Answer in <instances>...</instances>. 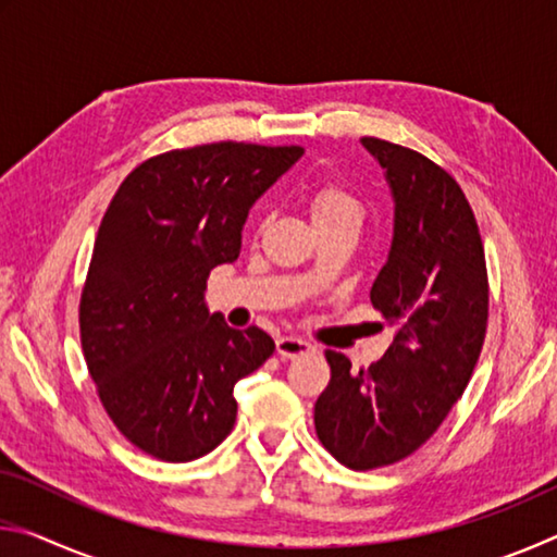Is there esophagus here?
Here are the masks:
<instances>
[{"label": "esophagus", "instance_id": "34e87169", "mask_svg": "<svg viewBox=\"0 0 557 557\" xmlns=\"http://www.w3.org/2000/svg\"><path fill=\"white\" fill-rule=\"evenodd\" d=\"M312 351H314V346L305 342V338H297V336H280L277 338V354L282 358H299V356H307Z\"/></svg>", "mask_w": 557, "mask_h": 557}]
</instances>
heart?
I'll return each instance as SVG.
<instances>
[{
  "mask_svg": "<svg viewBox=\"0 0 557 557\" xmlns=\"http://www.w3.org/2000/svg\"><path fill=\"white\" fill-rule=\"evenodd\" d=\"M363 209L351 194L342 188H322L312 199V221L314 225L322 223H361Z\"/></svg>",
  "mask_w": 557,
  "mask_h": 557,
  "instance_id": "obj_1",
  "label": "heart"
}]
</instances>
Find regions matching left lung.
Returning a JSON list of instances; mask_svg holds the SVG:
<instances>
[{
  "instance_id": "obj_1",
  "label": "left lung",
  "mask_w": 557,
  "mask_h": 557,
  "mask_svg": "<svg viewBox=\"0 0 557 557\" xmlns=\"http://www.w3.org/2000/svg\"><path fill=\"white\" fill-rule=\"evenodd\" d=\"M393 196V240L371 305L395 326L379 363L351 371L326 351L332 381L314 405L322 445L366 471L412 455L447 418L482 354L488 282L474 213L445 169L412 149L363 137Z\"/></svg>"
}]
</instances>
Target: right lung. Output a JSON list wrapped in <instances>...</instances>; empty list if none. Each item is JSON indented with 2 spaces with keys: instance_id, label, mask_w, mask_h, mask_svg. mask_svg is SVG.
I'll return each mask as SVG.
<instances>
[{
  "instance_id": "obj_1",
  "label": "right lung",
  "mask_w": 557,
  "mask_h": 557,
  "mask_svg": "<svg viewBox=\"0 0 557 557\" xmlns=\"http://www.w3.org/2000/svg\"><path fill=\"white\" fill-rule=\"evenodd\" d=\"M301 147L219 143L147 159L112 196L81 297V342L100 400L162 461L209 455L235 425L233 388L275 342L206 305L209 272L240 256L243 225Z\"/></svg>"
}]
</instances>
